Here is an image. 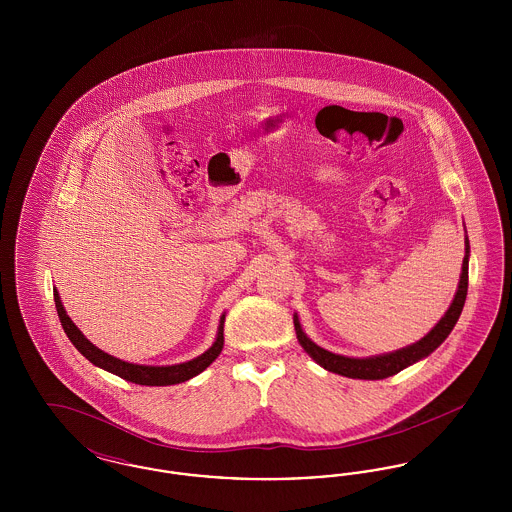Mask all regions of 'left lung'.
<instances>
[{"mask_svg": "<svg viewBox=\"0 0 512 512\" xmlns=\"http://www.w3.org/2000/svg\"><path fill=\"white\" fill-rule=\"evenodd\" d=\"M468 253H470V245H468V240H466V255H464L461 282H459V290H457V295H455L451 307L447 309V313L443 315L438 324L432 328V332L428 336H424L422 340L413 343V345L403 347V349H399L395 353L380 355V357L351 359V357L336 355V353H330V351L318 347L315 341H311L305 336V332L299 326L297 317H293L297 340L301 343V347L317 361L318 365L324 366L330 372L347 376V378L382 380V378H388V376L401 372L403 368H407V366L413 365L416 361L428 357L434 349H438L443 340L451 334L453 326L457 324V320L461 317L464 299H466V292H468Z\"/></svg>", "mask_w": 512, "mask_h": 512, "instance_id": "1", "label": "left lung"}]
</instances>
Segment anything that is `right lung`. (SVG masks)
I'll return each instance as SVG.
<instances>
[{
    "label": "right lung",
    "mask_w": 512,
    "mask_h": 512,
    "mask_svg": "<svg viewBox=\"0 0 512 512\" xmlns=\"http://www.w3.org/2000/svg\"><path fill=\"white\" fill-rule=\"evenodd\" d=\"M53 299H55V307H57V315L61 320V326L65 330V334L69 336V340L73 341L74 347L94 365L113 372L117 376H121L122 380L132 382V384H140V386H172V384H180L186 382L190 378L197 376L199 372H203L207 366L211 365L222 351V343H224V315L220 318L219 334L215 343L197 359H192L188 363L172 366H144L132 365V363H124L121 359L103 353L94 343L84 338V334L74 326L73 320L67 315L65 307L61 305V297L57 290H53Z\"/></svg>",
    "instance_id": "1"
}]
</instances>
